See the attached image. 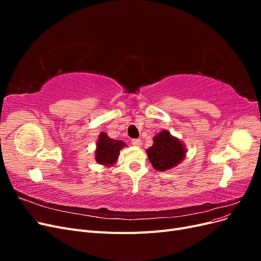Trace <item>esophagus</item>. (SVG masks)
I'll return each instance as SVG.
<instances>
[{
  "label": "esophagus",
  "instance_id": "34e87169",
  "mask_svg": "<svg viewBox=\"0 0 261 261\" xmlns=\"http://www.w3.org/2000/svg\"><path fill=\"white\" fill-rule=\"evenodd\" d=\"M132 144H133V146H135V147H140L143 143H141L140 139H133Z\"/></svg>",
  "mask_w": 261,
  "mask_h": 261
}]
</instances>
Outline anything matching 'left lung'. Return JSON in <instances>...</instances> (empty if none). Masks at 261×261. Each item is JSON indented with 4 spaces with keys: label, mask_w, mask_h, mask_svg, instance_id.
Returning a JSON list of instances; mask_svg holds the SVG:
<instances>
[{
    "label": "left lung",
    "mask_w": 261,
    "mask_h": 261,
    "mask_svg": "<svg viewBox=\"0 0 261 261\" xmlns=\"http://www.w3.org/2000/svg\"><path fill=\"white\" fill-rule=\"evenodd\" d=\"M147 155L152 167L164 172L175 168L186 155L185 145L167 129L153 137V145L147 149Z\"/></svg>",
    "instance_id": "obj_1"
}]
</instances>
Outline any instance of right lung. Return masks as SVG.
Returning <instances> with one entry per match:
<instances>
[{"label":"right lung","mask_w":261,"mask_h":261,"mask_svg":"<svg viewBox=\"0 0 261 261\" xmlns=\"http://www.w3.org/2000/svg\"><path fill=\"white\" fill-rule=\"evenodd\" d=\"M124 147H126L124 141L110 138L107 133L102 132L97 141L94 159L99 164L105 165L107 168L113 167L120 155V150Z\"/></svg>","instance_id":"obj_1"}]
</instances>
